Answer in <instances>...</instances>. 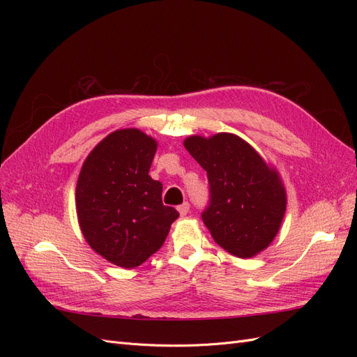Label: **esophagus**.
<instances>
[{"label": "esophagus", "mask_w": 357, "mask_h": 357, "mask_svg": "<svg viewBox=\"0 0 357 357\" xmlns=\"http://www.w3.org/2000/svg\"><path fill=\"white\" fill-rule=\"evenodd\" d=\"M177 210H178V213H180V215H186V214L189 213V204H188V202H185V204L178 205Z\"/></svg>", "instance_id": "obj_1"}]
</instances>
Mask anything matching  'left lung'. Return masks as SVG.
<instances>
[{
	"label": "left lung",
	"mask_w": 357,
	"mask_h": 357,
	"mask_svg": "<svg viewBox=\"0 0 357 357\" xmlns=\"http://www.w3.org/2000/svg\"><path fill=\"white\" fill-rule=\"evenodd\" d=\"M188 152L207 171L210 205L202 220L214 241L236 257H253L274 241L287 193L278 171L241 137L190 135Z\"/></svg>",
	"instance_id": "1"
}]
</instances>
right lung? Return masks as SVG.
<instances>
[{
  "instance_id": "right-lung-1",
  "label": "right lung",
  "mask_w": 357,
  "mask_h": 357,
  "mask_svg": "<svg viewBox=\"0 0 357 357\" xmlns=\"http://www.w3.org/2000/svg\"><path fill=\"white\" fill-rule=\"evenodd\" d=\"M158 142L137 128L107 135L84 159L75 211L93 252L132 269L167 240L178 211L162 204V183L149 176Z\"/></svg>"
}]
</instances>
